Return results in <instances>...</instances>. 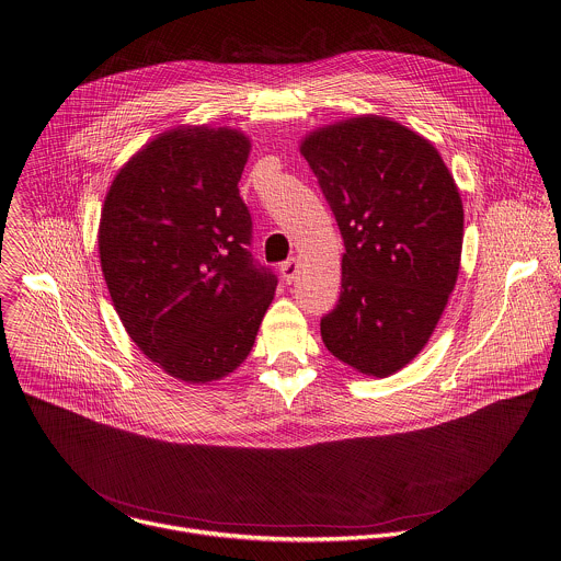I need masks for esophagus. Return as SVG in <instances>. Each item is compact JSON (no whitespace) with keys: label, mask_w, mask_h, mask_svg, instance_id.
<instances>
[{"label":"esophagus","mask_w":561,"mask_h":561,"mask_svg":"<svg viewBox=\"0 0 561 561\" xmlns=\"http://www.w3.org/2000/svg\"><path fill=\"white\" fill-rule=\"evenodd\" d=\"M297 273H299V260L297 257H290L288 262L282 264V277L286 279V284H293Z\"/></svg>","instance_id":"obj_1"}]
</instances>
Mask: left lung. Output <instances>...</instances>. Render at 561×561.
<instances>
[{
  "label": "left lung",
  "instance_id": "left-lung-1",
  "mask_svg": "<svg viewBox=\"0 0 561 561\" xmlns=\"http://www.w3.org/2000/svg\"><path fill=\"white\" fill-rule=\"evenodd\" d=\"M299 151L344 240L323 342L357 373L390 377L425 348L455 288L463 240L457 184L432 140L379 114L319 127Z\"/></svg>",
  "mask_w": 561,
  "mask_h": 561
}]
</instances>
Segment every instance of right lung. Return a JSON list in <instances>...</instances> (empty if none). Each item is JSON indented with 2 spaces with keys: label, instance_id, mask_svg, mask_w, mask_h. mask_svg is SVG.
<instances>
[{
  "label": "right lung",
  "instance_id": "obj_1",
  "mask_svg": "<svg viewBox=\"0 0 561 561\" xmlns=\"http://www.w3.org/2000/svg\"><path fill=\"white\" fill-rule=\"evenodd\" d=\"M251 140L233 127L180 125L114 175L98 244L114 310L167 375L219 381L251 353L275 275L249 253L238 182Z\"/></svg>",
  "mask_w": 561,
  "mask_h": 561
}]
</instances>
